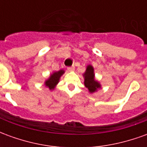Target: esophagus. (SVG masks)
Wrapping results in <instances>:
<instances>
[{"label": "esophagus", "mask_w": 147, "mask_h": 147, "mask_svg": "<svg viewBox=\"0 0 147 147\" xmlns=\"http://www.w3.org/2000/svg\"><path fill=\"white\" fill-rule=\"evenodd\" d=\"M67 70L69 71H73L75 70V67L74 66H71V67H67Z\"/></svg>", "instance_id": "obj_1"}]
</instances>
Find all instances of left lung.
<instances>
[{"instance_id": "left-lung-1", "label": "left lung", "mask_w": 147, "mask_h": 147, "mask_svg": "<svg viewBox=\"0 0 147 147\" xmlns=\"http://www.w3.org/2000/svg\"><path fill=\"white\" fill-rule=\"evenodd\" d=\"M83 76L84 78V85L88 89L90 94L96 92L98 90L102 87L100 83L98 80H95L94 69L91 64L86 66V71L83 74Z\"/></svg>"}]
</instances>
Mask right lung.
Segmentation results:
<instances>
[{"label":"right lung","instance_id":"obj_1","mask_svg":"<svg viewBox=\"0 0 147 147\" xmlns=\"http://www.w3.org/2000/svg\"><path fill=\"white\" fill-rule=\"evenodd\" d=\"M64 73V71L63 69L58 71H53V73L50 74L49 77L45 81V83H44L45 86H47L50 90H53L58 84L61 77L63 76Z\"/></svg>","mask_w":147,"mask_h":147}]
</instances>
